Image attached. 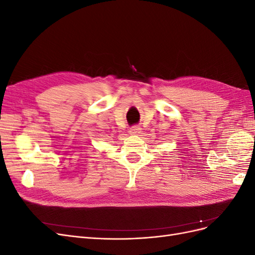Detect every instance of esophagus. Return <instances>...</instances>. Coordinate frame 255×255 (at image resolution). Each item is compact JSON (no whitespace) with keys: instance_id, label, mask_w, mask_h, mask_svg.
I'll return each mask as SVG.
<instances>
[{"instance_id":"esophagus-1","label":"esophagus","mask_w":255,"mask_h":255,"mask_svg":"<svg viewBox=\"0 0 255 255\" xmlns=\"http://www.w3.org/2000/svg\"><path fill=\"white\" fill-rule=\"evenodd\" d=\"M140 132H141V128L138 126H134L129 128V133L132 135H138Z\"/></svg>"}]
</instances>
